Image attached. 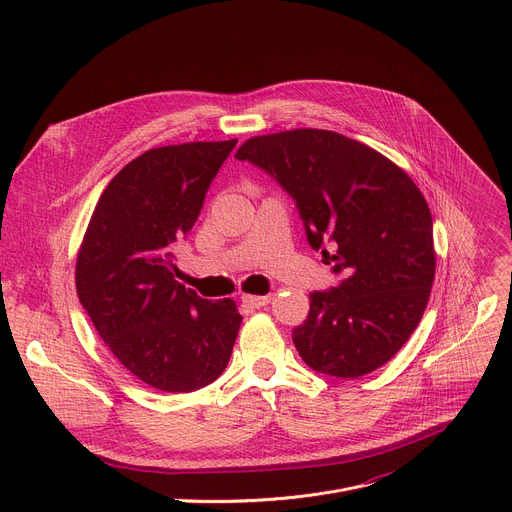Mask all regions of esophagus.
<instances>
[{
	"label": "esophagus",
	"instance_id": "obj_1",
	"mask_svg": "<svg viewBox=\"0 0 512 512\" xmlns=\"http://www.w3.org/2000/svg\"><path fill=\"white\" fill-rule=\"evenodd\" d=\"M241 302L245 304V306H249V308H263V306H267L269 304V298L267 296H243L241 298Z\"/></svg>",
	"mask_w": 512,
	"mask_h": 512
}]
</instances>
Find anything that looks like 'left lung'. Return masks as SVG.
Returning a JSON list of instances; mask_svg holds the SVG:
<instances>
[{"mask_svg":"<svg viewBox=\"0 0 512 512\" xmlns=\"http://www.w3.org/2000/svg\"><path fill=\"white\" fill-rule=\"evenodd\" d=\"M235 158L294 198L310 247L340 275L312 291L291 334L302 360L338 379L383 367L417 328L433 283V223L419 188L377 150L326 129L251 137Z\"/></svg>","mask_w":512,"mask_h":512,"instance_id":"left-lung-1","label":"left lung"}]
</instances>
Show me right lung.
Wrapping results in <instances>:
<instances>
[{
	"label": "right lung",
	"mask_w": 512,
	"mask_h": 512,
	"mask_svg": "<svg viewBox=\"0 0 512 512\" xmlns=\"http://www.w3.org/2000/svg\"><path fill=\"white\" fill-rule=\"evenodd\" d=\"M237 139L148 150L101 194L77 259V294L123 367L160 391L190 393L227 369L243 316L176 281L172 249Z\"/></svg>",
	"instance_id": "1"
}]
</instances>
